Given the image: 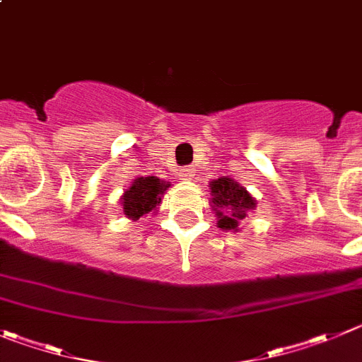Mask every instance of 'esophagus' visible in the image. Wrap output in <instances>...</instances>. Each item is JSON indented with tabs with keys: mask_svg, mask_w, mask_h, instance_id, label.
<instances>
[{
	"mask_svg": "<svg viewBox=\"0 0 362 362\" xmlns=\"http://www.w3.org/2000/svg\"><path fill=\"white\" fill-rule=\"evenodd\" d=\"M192 175H194V168H192V165H185L184 170H180V177L184 178V180L192 178Z\"/></svg>",
	"mask_w": 362,
	"mask_h": 362,
	"instance_id": "1",
	"label": "esophagus"
}]
</instances>
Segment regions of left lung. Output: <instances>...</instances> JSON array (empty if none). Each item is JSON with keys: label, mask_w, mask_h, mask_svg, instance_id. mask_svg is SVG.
Listing matches in <instances>:
<instances>
[{"label": "left lung", "mask_w": 362, "mask_h": 362, "mask_svg": "<svg viewBox=\"0 0 362 362\" xmlns=\"http://www.w3.org/2000/svg\"><path fill=\"white\" fill-rule=\"evenodd\" d=\"M212 205L218 216V227L225 230H238V223L255 209V200L248 194L245 187L235 180L221 177L211 182Z\"/></svg>", "instance_id": "left-lung-1"}]
</instances>
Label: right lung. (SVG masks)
Returning <instances> with one entry per match:
<instances>
[{"label":"right lung","mask_w":362,"mask_h":362,"mask_svg":"<svg viewBox=\"0 0 362 362\" xmlns=\"http://www.w3.org/2000/svg\"><path fill=\"white\" fill-rule=\"evenodd\" d=\"M165 187H170V184H165L157 177L135 178L132 187H128V191H124L123 198H121L123 212L128 218L139 219L141 216L157 209Z\"/></svg>","instance_id":"1"}]
</instances>
